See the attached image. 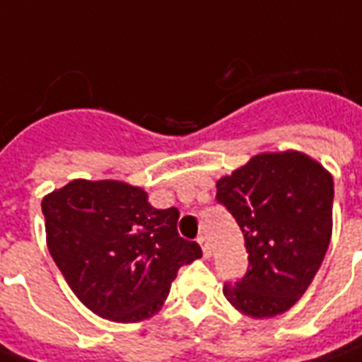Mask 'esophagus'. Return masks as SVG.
I'll list each match as a JSON object with an SVG mask.
<instances>
[{
    "label": "esophagus",
    "mask_w": 362,
    "mask_h": 362,
    "mask_svg": "<svg viewBox=\"0 0 362 362\" xmlns=\"http://www.w3.org/2000/svg\"><path fill=\"white\" fill-rule=\"evenodd\" d=\"M197 243H199L201 248H203V256H205V258H209V256H211V243H209L206 235L197 237Z\"/></svg>",
    "instance_id": "1"
}]
</instances>
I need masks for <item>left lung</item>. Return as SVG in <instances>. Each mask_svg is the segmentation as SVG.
<instances>
[{"mask_svg": "<svg viewBox=\"0 0 362 362\" xmlns=\"http://www.w3.org/2000/svg\"><path fill=\"white\" fill-rule=\"evenodd\" d=\"M216 201L245 237L248 269L224 283L245 315L285 313L308 291L332 235V176L300 151L260 153L216 184Z\"/></svg>", "mask_w": 362, "mask_h": 362, "instance_id": "obj_1", "label": "left lung"}]
</instances>
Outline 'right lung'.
Returning a JSON list of instances; mask_svg holds the SVG:
<instances>
[{
  "label": "right lung",
  "mask_w": 362,
  "mask_h": 362,
  "mask_svg": "<svg viewBox=\"0 0 362 362\" xmlns=\"http://www.w3.org/2000/svg\"><path fill=\"white\" fill-rule=\"evenodd\" d=\"M47 247L79 300L115 322L161 310L182 266L203 256L178 233L176 206L159 211L148 193L117 180H74L47 195Z\"/></svg>",
  "instance_id": "right-lung-1"
}]
</instances>
